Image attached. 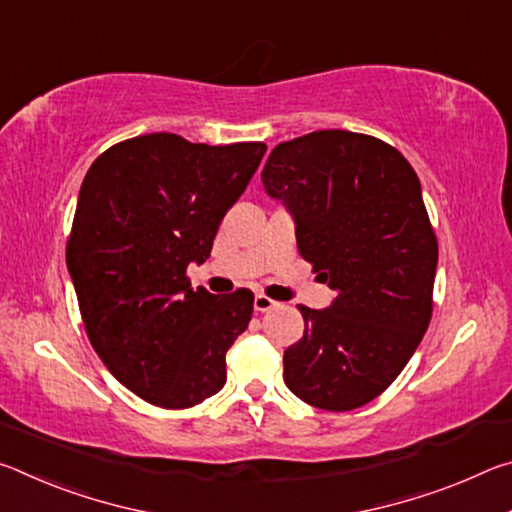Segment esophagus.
<instances>
[{
    "instance_id": "obj_1",
    "label": "esophagus",
    "mask_w": 512,
    "mask_h": 512,
    "mask_svg": "<svg viewBox=\"0 0 512 512\" xmlns=\"http://www.w3.org/2000/svg\"><path fill=\"white\" fill-rule=\"evenodd\" d=\"M277 305L275 300H271V298H266V296H262V293H257L255 296V300H253V307H255V311H259V314H264V311H268V309H273Z\"/></svg>"
}]
</instances>
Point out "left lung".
<instances>
[{
    "instance_id": "obj_1",
    "label": "left lung",
    "mask_w": 512,
    "mask_h": 512,
    "mask_svg": "<svg viewBox=\"0 0 512 512\" xmlns=\"http://www.w3.org/2000/svg\"><path fill=\"white\" fill-rule=\"evenodd\" d=\"M262 183L336 293L325 309L298 307L305 334L284 350V384L316 409H359L393 384L431 320L438 244L420 180L377 137L316 131L277 144Z\"/></svg>"
}]
</instances>
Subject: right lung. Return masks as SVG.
I'll return each instance as SVG.
<instances>
[{"instance_id": "obj_1", "label": "right lung", "mask_w": 512, "mask_h": 512, "mask_svg": "<svg viewBox=\"0 0 512 512\" xmlns=\"http://www.w3.org/2000/svg\"><path fill=\"white\" fill-rule=\"evenodd\" d=\"M264 153L262 142L151 133L110 146L85 173L67 241L85 332L117 381L162 409L221 391L225 352L253 316L248 289L194 291L185 271L210 257Z\"/></svg>"}]
</instances>
